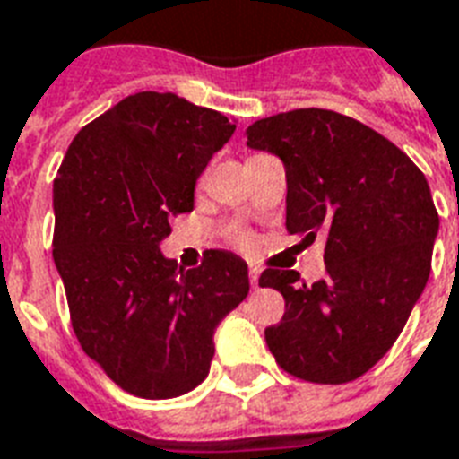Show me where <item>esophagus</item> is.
<instances>
[{
  "label": "esophagus",
  "mask_w": 459,
  "mask_h": 459,
  "mask_svg": "<svg viewBox=\"0 0 459 459\" xmlns=\"http://www.w3.org/2000/svg\"><path fill=\"white\" fill-rule=\"evenodd\" d=\"M259 273H262V272H259L257 266H250V286L252 288L259 286Z\"/></svg>",
  "instance_id": "esophagus-1"
}]
</instances>
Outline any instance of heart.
<instances>
[{
  "label": "heart",
  "instance_id": "heart-1",
  "mask_svg": "<svg viewBox=\"0 0 459 459\" xmlns=\"http://www.w3.org/2000/svg\"><path fill=\"white\" fill-rule=\"evenodd\" d=\"M229 236L233 238V240H236L238 245H243V247H247V245H250V236H247V233H245V230L240 229V226H230Z\"/></svg>",
  "mask_w": 459,
  "mask_h": 459
}]
</instances>
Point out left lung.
Returning a JSON list of instances; mask_svg holds the SVG:
<instances>
[{"label": "left lung", "mask_w": 459, "mask_h": 459, "mask_svg": "<svg viewBox=\"0 0 459 459\" xmlns=\"http://www.w3.org/2000/svg\"><path fill=\"white\" fill-rule=\"evenodd\" d=\"M247 145L286 164V229L324 236L326 276L266 269L286 312L264 331L290 377L348 384L398 341L431 272L438 212L420 166L369 126L331 109H293L247 128Z\"/></svg>", "instance_id": "obj_1"}]
</instances>
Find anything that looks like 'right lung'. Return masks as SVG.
<instances>
[{"label": "right lung", "instance_id": "obj_1", "mask_svg": "<svg viewBox=\"0 0 459 459\" xmlns=\"http://www.w3.org/2000/svg\"><path fill=\"white\" fill-rule=\"evenodd\" d=\"M236 131L221 111L135 92L75 135L54 178L52 255L85 355L131 395L166 400L209 374L247 264L209 250L178 272L159 243L193 212L195 180Z\"/></svg>", "mask_w": 459, "mask_h": 459}]
</instances>
